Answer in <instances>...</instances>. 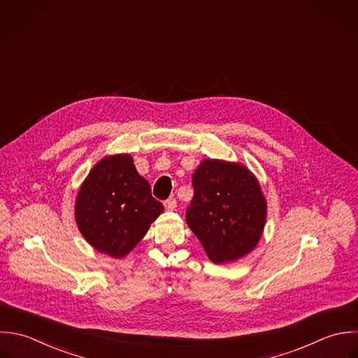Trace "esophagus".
<instances>
[{"label": "esophagus", "mask_w": 358, "mask_h": 358, "mask_svg": "<svg viewBox=\"0 0 358 358\" xmlns=\"http://www.w3.org/2000/svg\"><path fill=\"white\" fill-rule=\"evenodd\" d=\"M165 208L168 210V211H173L175 208H176V200L173 199V197H169L168 200H165Z\"/></svg>", "instance_id": "1"}]
</instances>
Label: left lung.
I'll return each instance as SVG.
<instances>
[{"label":"left lung","instance_id":"8db88e82","mask_svg":"<svg viewBox=\"0 0 358 358\" xmlns=\"http://www.w3.org/2000/svg\"><path fill=\"white\" fill-rule=\"evenodd\" d=\"M194 196L186 222L215 264L248 254L261 238L266 201L255 176L241 164L204 159L192 178Z\"/></svg>","mask_w":358,"mask_h":358}]
</instances>
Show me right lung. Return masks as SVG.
Masks as SVG:
<instances>
[{
  "label": "right lung",
  "mask_w": 358,
  "mask_h": 358,
  "mask_svg": "<svg viewBox=\"0 0 358 358\" xmlns=\"http://www.w3.org/2000/svg\"><path fill=\"white\" fill-rule=\"evenodd\" d=\"M164 211L150 183L137 173L129 154L103 158L76 197L75 218L83 238L96 250L122 258L144 238Z\"/></svg>",
  "instance_id": "add662e5"
}]
</instances>
